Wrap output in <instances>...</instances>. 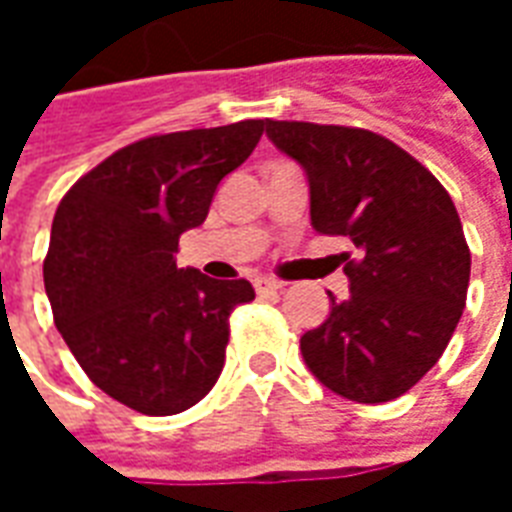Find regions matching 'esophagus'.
Segmentation results:
<instances>
[{"label": "esophagus", "instance_id": "34e87169", "mask_svg": "<svg viewBox=\"0 0 512 512\" xmlns=\"http://www.w3.org/2000/svg\"><path fill=\"white\" fill-rule=\"evenodd\" d=\"M282 285H285V282H279V279L274 277H260L255 282L257 293H277V290H282Z\"/></svg>", "mask_w": 512, "mask_h": 512}]
</instances>
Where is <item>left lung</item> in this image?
<instances>
[{"mask_svg":"<svg viewBox=\"0 0 512 512\" xmlns=\"http://www.w3.org/2000/svg\"><path fill=\"white\" fill-rule=\"evenodd\" d=\"M268 139L299 161L310 219L348 235L351 293L301 337L323 386L356 403L395 400L439 362L466 307L472 255L439 180L386 136L348 126L268 120Z\"/></svg>","mask_w":512,"mask_h":512,"instance_id":"1","label":"left lung"}]
</instances>
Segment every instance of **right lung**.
<instances>
[{
	"instance_id": "right-lung-1",
	"label": "right lung",
	"mask_w": 512,
	"mask_h": 512,
	"mask_svg": "<svg viewBox=\"0 0 512 512\" xmlns=\"http://www.w3.org/2000/svg\"><path fill=\"white\" fill-rule=\"evenodd\" d=\"M263 126L139 139L76 180L54 213L43 263L54 323L90 381L139 414L200 403L224 367L230 312L255 299L246 279L178 268L175 252Z\"/></svg>"
}]
</instances>
